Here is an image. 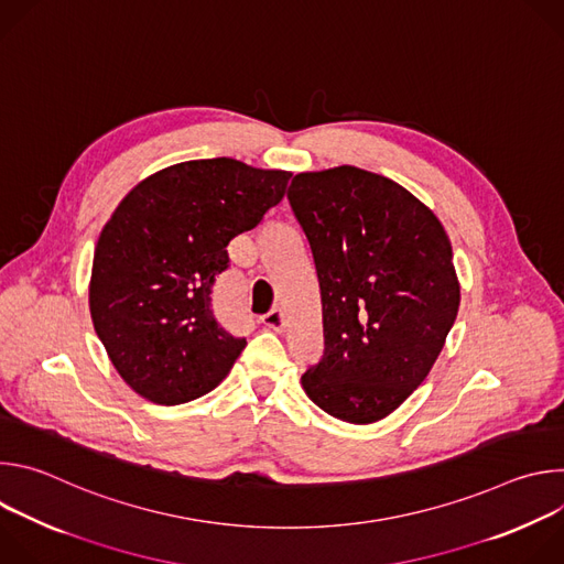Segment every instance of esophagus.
Listing matches in <instances>:
<instances>
[{
  "label": "esophagus",
  "instance_id": "obj_1",
  "mask_svg": "<svg viewBox=\"0 0 564 564\" xmlns=\"http://www.w3.org/2000/svg\"><path fill=\"white\" fill-rule=\"evenodd\" d=\"M263 324L270 328V330H276L281 333L285 328V314L281 307H272L265 316H263Z\"/></svg>",
  "mask_w": 564,
  "mask_h": 564
}]
</instances>
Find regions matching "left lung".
<instances>
[{
	"mask_svg": "<svg viewBox=\"0 0 564 564\" xmlns=\"http://www.w3.org/2000/svg\"><path fill=\"white\" fill-rule=\"evenodd\" d=\"M310 240L326 350L301 386L348 424L388 417L435 366L459 310L440 218L394 181L341 165L288 189Z\"/></svg>",
	"mask_w": 564,
	"mask_h": 564,
	"instance_id": "1",
	"label": "left lung"
}]
</instances>
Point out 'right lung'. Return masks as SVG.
<instances>
[{"label": "right lung", "mask_w": 564, "mask_h": 564, "mask_svg": "<svg viewBox=\"0 0 564 564\" xmlns=\"http://www.w3.org/2000/svg\"><path fill=\"white\" fill-rule=\"evenodd\" d=\"M292 172L234 158L187 160L140 181L100 231L89 310L113 368L153 404L214 390L248 346L212 312L227 246L254 229Z\"/></svg>", "instance_id": "right-lung-1"}]
</instances>
